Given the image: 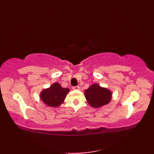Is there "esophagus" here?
I'll return each mask as SVG.
<instances>
[{"instance_id": "1", "label": "esophagus", "mask_w": 154, "mask_h": 154, "mask_svg": "<svg viewBox=\"0 0 154 154\" xmlns=\"http://www.w3.org/2000/svg\"><path fill=\"white\" fill-rule=\"evenodd\" d=\"M73 89L76 90V91H79V90H80V87L79 86H75V87H73Z\"/></svg>"}]
</instances>
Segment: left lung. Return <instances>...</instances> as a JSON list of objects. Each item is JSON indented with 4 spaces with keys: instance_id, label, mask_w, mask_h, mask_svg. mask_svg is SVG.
Here are the masks:
<instances>
[{
    "instance_id": "obj_1",
    "label": "left lung",
    "mask_w": 154,
    "mask_h": 154,
    "mask_svg": "<svg viewBox=\"0 0 154 154\" xmlns=\"http://www.w3.org/2000/svg\"><path fill=\"white\" fill-rule=\"evenodd\" d=\"M87 103L93 108H100L109 104L112 99V92L106 88L93 84L85 91Z\"/></svg>"
}]
</instances>
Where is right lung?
<instances>
[{
  "label": "right lung",
  "mask_w": 154,
  "mask_h": 154,
  "mask_svg": "<svg viewBox=\"0 0 154 154\" xmlns=\"http://www.w3.org/2000/svg\"><path fill=\"white\" fill-rule=\"evenodd\" d=\"M69 92V89L68 88H63L60 83H54L48 89L42 91L40 99L48 106H60L63 103Z\"/></svg>",
  "instance_id": "1"
}]
</instances>
